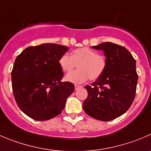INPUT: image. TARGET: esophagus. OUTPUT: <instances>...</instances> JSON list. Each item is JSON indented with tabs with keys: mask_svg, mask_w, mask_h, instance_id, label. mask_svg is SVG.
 <instances>
[{
	"mask_svg": "<svg viewBox=\"0 0 151 151\" xmlns=\"http://www.w3.org/2000/svg\"><path fill=\"white\" fill-rule=\"evenodd\" d=\"M74 87H75V90H77V89H79V88H81L82 86H80V85L75 84L74 85Z\"/></svg>",
	"mask_w": 151,
	"mask_h": 151,
	"instance_id": "obj_1",
	"label": "esophagus"
}]
</instances>
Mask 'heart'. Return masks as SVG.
Here are the masks:
<instances>
[{
  "label": "heart",
  "mask_w": 151,
  "mask_h": 151,
  "mask_svg": "<svg viewBox=\"0 0 151 151\" xmlns=\"http://www.w3.org/2000/svg\"><path fill=\"white\" fill-rule=\"evenodd\" d=\"M106 63L104 55L87 47L75 49L71 56L65 54L59 59L60 67L64 72H70L77 65L78 69L68 73L65 77V80L73 83H83L88 78L96 80L105 71Z\"/></svg>",
  "instance_id": "heart-1"
}]
</instances>
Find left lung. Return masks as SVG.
Returning a JSON list of instances; mask_svg holds the SVG:
<instances>
[{
  "instance_id": "obj_1",
  "label": "left lung",
  "mask_w": 151,
  "mask_h": 151,
  "mask_svg": "<svg viewBox=\"0 0 151 151\" xmlns=\"http://www.w3.org/2000/svg\"><path fill=\"white\" fill-rule=\"evenodd\" d=\"M92 48L103 51L106 68L91 86H85L88 97L83 110L98 120L111 121L125 114L134 102L138 81L136 60L126 48L111 42Z\"/></svg>"
}]
</instances>
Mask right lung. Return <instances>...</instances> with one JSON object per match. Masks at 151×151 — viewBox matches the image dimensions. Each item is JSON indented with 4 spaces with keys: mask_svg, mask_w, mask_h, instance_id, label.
<instances>
[{
    "mask_svg": "<svg viewBox=\"0 0 151 151\" xmlns=\"http://www.w3.org/2000/svg\"><path fill=\"white\" fill-rule=\"evenodd\" d=\"M68 47L43 43L25 49L16 58L12 71L14 99L20 109L38 121L54 118L62 112L74 86L61 82L63 72L59 59Z\"/></svg>",
    "mask_w": 151,
    "mask_h": 151,
    "instance_id": "add662e5",
    "label": "right lung"
}]
</instances>
